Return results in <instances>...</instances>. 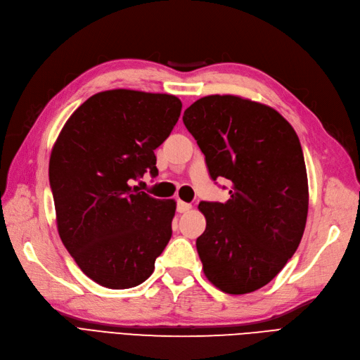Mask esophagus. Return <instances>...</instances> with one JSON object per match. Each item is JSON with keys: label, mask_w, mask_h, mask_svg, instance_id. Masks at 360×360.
<instances>
[{"label": "esophagus", "mask_w": 360, "mask_h": 360, "mask_svg": "<svg viewBox=\"0 0 360 360\" xmlns=\"http://www.w3.org/2000/svg\"><path fill=\"white\" fill-rule=\"evenodd\" d=\"M191 204L189 202H184V201H181V200H179L177 201V212L179 213H184V212H188V210H191Z\"/></svg>", "instance_id": "esophagus-1"}]
</instances>
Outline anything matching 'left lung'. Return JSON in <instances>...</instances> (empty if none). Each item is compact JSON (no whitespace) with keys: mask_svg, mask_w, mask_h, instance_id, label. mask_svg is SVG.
<instances>
[{"mask_svg":"<svg viewBox=\"0 0 360 360\" xmlns=\"http://www.w3.org/2000/svg\"><path fill=\"white\" fill-rule=\"evenodd\" d=\"M183 122L210 177L231 183L226 202L198 206L204 274L222 292H252L283 269L303 238L309 188L298 136L273 108L235 95L202 96Z\"/></svg>","mask_w":360,"mask_h":360,"instance_id":"1","label":"left lung"}]
</instances>
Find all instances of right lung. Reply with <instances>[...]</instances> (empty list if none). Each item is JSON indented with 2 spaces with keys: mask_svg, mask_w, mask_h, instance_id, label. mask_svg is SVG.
Instances as JSON below:
<instances>
[{
  "mask_svg": "<svg viewBox=\"0 0 360 360\" xmlns=\"http://www.w3.org/2000/svg\"><path fill=\"white\" fill-rule=\"evenodd\" d=\"M181 101L168 94L104 91L77 109L50 158L57 230L83 273L109 289L143 283L171 239L176 201L131 180L158 176L156 150L171 134Z\"/></svg>",
  "mask_w": 360,
  "mask_h": 360,
  "instance_id": "add662e5",
  "label": "right lung"
}]
</instances>
